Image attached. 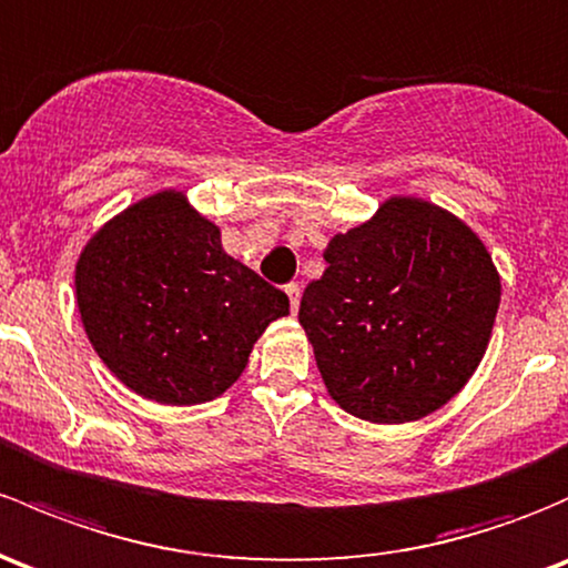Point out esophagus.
Returning a JSON list of instances; mask_svg holds the SVG:
<instances>
[{
    "label": "esophagus",
    "mask_w": 568,
    "mask_h": 568,
    "mask_svg": "<svg viewBox=\"0 0 568 568\" xmlns=\"http://www.w3.org/2000/svg\"><path fill=\"white\" fill-rule=\"evenodd\" d=\"M285 294H288V302H291V313H296L300 310V300H302V288L296 283H288L285 285Z\"/></svg>",
    "instance_id": "1"
}]
</instances>
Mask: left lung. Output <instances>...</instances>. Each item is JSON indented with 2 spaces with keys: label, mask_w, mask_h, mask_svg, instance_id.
Listing matches in <instances>:
<instances>
[{
  "label": "left lung",
  "mask_w": 568,
  "mask_h": 568,
  "mask_svg": "<svg viewBox=\"0 0 568 568\" xmlns=\"http://www.w3.org/2000/svg\"><path fill=\"white\" fill-rule=\"evenodd\" d=\"M324 258L300 324L329 397L375 425L444 408L493 337L500 274L485 242L449 209L392 195Z\"/></svg>",
  "instance_id": "left-lung-1"
}]
</instances>
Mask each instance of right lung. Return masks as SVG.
I'll use <instances>...</instances> for the list:
<instances>
[{
    "label": "right lung",
    "mask_w": 568,
    "mask_h": 568,
    "mask_svg": "<svg viewBox=\"0 0 568 568\" xmlns=\"http://www.w3.org/2000/svg\"><path fill=\"white\" fill-rule=\"evenodd\" d=\"M83 332L105 367L160 405L220 397L288 296L220 242V225L169 187L100 225L75 261Z\"/></svg>",
    "instance_id": "1"
}]
</instances>
